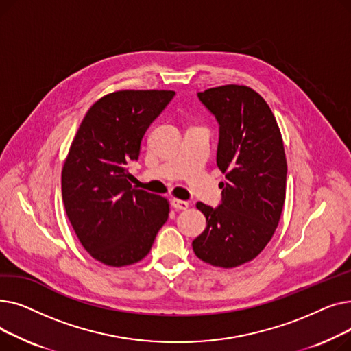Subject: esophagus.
Wrapping results in <instances>:
<instances>
[{"instance_id":"obj_1","label":"esophagus","mask_w":351,"mask_h":351,"mask_svg":"<svg viewBox=\"0 0 351 351\" xmlns=\"http://www.w3.org/2000/svg\"><path fill=\"white\" fill-rule=\"evenodd\" d=\"M172 206H173L175 209H178V210H185V209L189 208V202L173 197V199H172Z\"/></svg>"}]
</instances>
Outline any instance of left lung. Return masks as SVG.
<instances>
[{"label":"left lung","mask_w":351,"mask_h":351,"mask_svg":"<svg viewBox=\"0 0 351 351\" xmlns=\"http://www.w3.org/2000/svg\"><path fill=\"white\" fill-rule=\"evenodd\" d=\"M220 125L216 163L222 205L202 202L206 228L192 242L200 261L232 269L253 261L279 225L287 163L280 129L267 102L246 85H222L197 94Z\"/></svg>","instance_id":"1"}]
</instances>
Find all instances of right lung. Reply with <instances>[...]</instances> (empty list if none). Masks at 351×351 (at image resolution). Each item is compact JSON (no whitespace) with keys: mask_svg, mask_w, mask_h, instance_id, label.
<instances>
[{"mask_svg":"<svg viewBox=\"0 0 351 351\" xmlns=\"http://www.w3.org/2000/svg\"><path fill=\"white\" fill-rule=\"evenodd\" d=\"M173 95L110 92L88 109L69 146L61 175L66 216L84 249L106 266L142 261L168 220L169 200L132 188L126 165L138 159L146 129Z\"/></svg>","mask_w":351,"mask_h":351,"instance_id":"obj_1","label":"right lung"}]
</instances>
